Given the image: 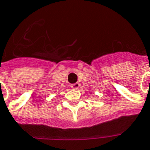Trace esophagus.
<instances>
[{
  "instance_id": "34e87169",
  "label": "esophagus",
  "mask_w": 150,
  "mask_h": 150,
  "mask_svg": "<svg viewBox=\"0 0 150 150\" xmlns=\"http://www.w3.org/2000/svg\"><path fill=\"white\" fill-rule=\"evenodd\" d=\"M79 86H80V84L79 83H75L71 84V88H73V89H78L79 88Z\"/></svg>"
}]
</instances>
